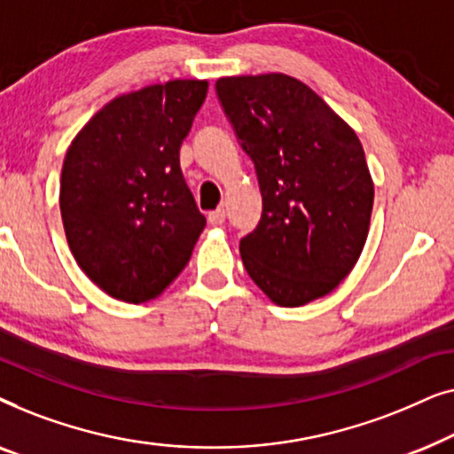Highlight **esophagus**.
Masks as SVG:
<instances>
[{"instance_id":"esophagus-1","label":"esophagus","mask_w":454,"mask_h":454,"mask_svg":"<svg viewBox=\"0 0 454 454\" xmlns=\"http://www.w3.org/2000/svg\"><path fill=\"white\" fill-rule=\"evenodd\" d=\"M208 223L210 225H223L225 223V208H216L213 213H208Z\"/></svg>"}]
</instances>
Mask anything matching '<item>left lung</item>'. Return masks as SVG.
Returning <instances> with one entry per match:
<instances>
[{
  "label": "left lung",
  "instance_id": "obj_1",
  "mask_svg": "<svg viewBox=\"0 0 454 454\" xmlns=\"http://www.w3.org/2000/svg\"><path fill=\"white\" fill-rule=\"evenodd\" d=\"M216 95L262 194V216L239 241L247 275L277 306L325 297L370 231L374 182L356 129L287 74L219 78Z\"/></svg>",
  "mask_w": 454,
  "mask_h": 454
}]
</instances>
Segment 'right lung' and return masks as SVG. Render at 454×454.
Here are the masks:
<instances>
[{
	"label": "right lung",
	"instance_id": "right-lung-1",
	"mask_svg": "<svg viewBox=\"0 0 454 454\" xmlns=\"http://www.w3.org/2000/svg\"><path fill=\"white\" fill-rule=\"evenodd\" d=\"M207 90V80H169L126 92L67 148L59 185L67 246L115 300L145 303L163 294L207 225L179 167Z\"/></svg>",
	"mask_w": 454,
	"mask_h": 454
}]
</instances>
